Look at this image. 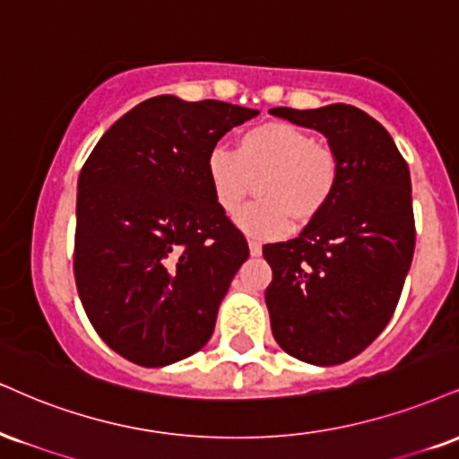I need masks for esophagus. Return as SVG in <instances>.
Wrapping results in <instances>:
<instances>
[{"label": "esophagus", "mask_w": 459, "mask_h": 459, "mask_svg": "<svg viewBox=\"0 0 459 459\" xmlns=\"http://www.w3.org/2000/svg\"><path fill=\"white\" fill-rule=\"evenodd\" d=\"M247 246H250V254H252V256H261V254H263V246L258 244V241L250 239V241H247Z\"/></svg>", "instance_id": "1"}]
</instances>
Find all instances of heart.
<instances>
[{
  "instance_id": "b5f03b06",
  "label": "heart",
  "mask_w": 459,
  "mask_h": 459,
  "mask_svg": "<svg viewBox=\"0 0 459 459\" xmlns=\"http://www.w3.org/2000/svg\"><path fill=\"white\" fill-rule=\"evenodd\" d=\"M342 177V160L333 147L316 143L307 130L286 121H269L241 132L237 149L215 147L207 158L213 198L226 213H235L258 181L252 203L235 222L246 235L269 239L289 230L290 215L306 224L333 201Z\"/></svg>"
}]
</instances>
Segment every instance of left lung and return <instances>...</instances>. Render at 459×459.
I'll use <instances>...</instances> for the list:
<instances>
[{
    "instance_id": "obj_1",
    "label": "left lung",
    "mask_w": 459,
    "mask_h": 459,
    "mask_svg": "<svg viewBox=\"0 0 459 459\" xmlns=\"http://www.w3.org/2000/svg\"><path fill=\"white\" fill-rule=\"evenodd\" d=\"M269 113L327 136L342 160L333 201L299 237L263 246L273 338L312 366H338L387 327L415 252L411 173L389 132L351 104Z\"/></svg>"
}]
</instances>
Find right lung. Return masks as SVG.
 <instances>
[{"label":"right lung","mask_w":459,"mask_h":459,"mask_svg":"<svg viewBox=\"0 0 459 459\" xmlns=\"http://www.w3.org/2000/svg\"><path fill=\"white\" fill-rule=\"evenodd\" d=\"M258 110L156 96L115 121L82 164L74 280L117 355L162 368L207 344L246 237L215 203L207 158Z\"/></svg>","instance_id":"obj_1"}]
</instances>
